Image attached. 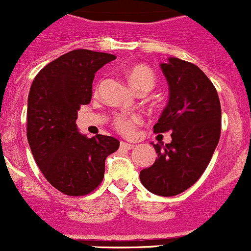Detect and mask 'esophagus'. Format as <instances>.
<instances>
[{
  "label": "esophagus",
  "instance_id": "esophagus-1",
  "mask_svg": "<svg viewBox=\"0 0 251 251\" xmlns=\"http://www.w3.org/2000/svg\"><path fill=\"white\" fill-rule=\"evenodd\" d=\"M120 147L121 148H125V150H132L133 147H135V145H132V143H127V142H121L120 143Z\"/></svg>",
  "mask_w": 251,
  "mask_h": 251
}]
</instances>
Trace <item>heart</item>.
<instances>
[{
  "mask_svg": "<svg viewBox=\"0 0 251 251\" xmlns=\"http://www.w3.org/2000/svg\"><path fill=\"white\" fill-rule=\"evenodd\" d=\"M126 77H127L132 88L137 92L142 91V89L150 91L154 86L155 82L154 74L147 66H143V65H135V66L130 67L126 72ZM141 121L142 120L138 115H124V114H120L114 120V125H115L116 130L119 132L123 133V135L130 136L132 135L133 128L140 125Z\"/></svg>",
  "mask_w": 251,
  "mask_h": 251,
  "instance_id": "b5f03b06",
  "label": "heart"
}]
</instances>
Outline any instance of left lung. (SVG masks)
Here are the masks:
<instances>
[{"label":"left lung","mask_w":251,"mask_h":251,"mask_svg":"<svg viewBox=\"0 0 251 251\" xmlns=\"http://www.w3.org/2000/svg\"><path fill=\"white\" fill-rule=\"evenodd\" d=\"M169 84V101L154 133L172 132V142L153 145L158 158L141 170L140 180L151 193L175 196L193 186L207 168L221 136L217 91L196 65L170 57L162 64Z\"/></svg>","instance_id":"obj_1"}]
</instances>
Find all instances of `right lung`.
Returning <instances> with one entry per match:
<instances>
[{"label": "right lung", "instance_id": "obj_1", "mask_svg": "<svg viewBox=\"0 0 251 251\" xmlns=\"http://www.w3.org/2000/svg\"><path fill=\"white\" fill-rule=\"evenodd\" d=\"M116 56L78 49L35 76L28 97L26 137L36 164L55 189L69 196L91 194L103 181L105 159L120 142L88 138L77 130V110L89 104L96 72Z\"/></svg>", "mask_w": 251, "mask_h": 251}]
</instances>
